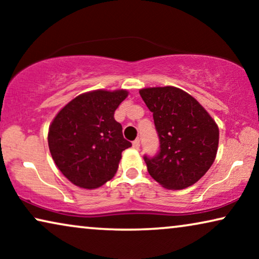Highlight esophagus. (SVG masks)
Listing matches in <instances>:
<instances>
[{
	"instance_id": "34e87169",
	"label": "esophagus",
	"mask_w": 259,
	"mask_h": 259,
	"mask_svg": "<svg viewBox=\"0 0 259 259\" xmlns=\"http://www.w3.org/2000/svg\"><path fill=\"white\" fill-rule=\"evenodd\" d=\"M132 145H133V148H136V150H139V147H140V140H139V139L134 140Z\"/></svg>"
}]
</instances>
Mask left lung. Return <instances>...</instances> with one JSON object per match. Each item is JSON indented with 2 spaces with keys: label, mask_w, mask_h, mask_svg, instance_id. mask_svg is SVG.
<instances>
[{
  "label": "left lung",
  "mask_w": 259,
  "mask_h": 259,
  "mask_svg": "<svg viewBox=\"0 0 259 259\" xmlns=\"http://www.w3.org/2000/svg\"><path fill=\"white\" fill-rule=\"evenodd\" d=\"M139 93L153 113L160 140L157 157H144L148 173L167 190L196 184L217 155L218 125L192 95L180 88L148 87Z\"/></svg>",
  "instance_id": "left-lung-1"
}]
</instances>
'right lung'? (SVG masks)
Here are the masks:
<instances>
[{"mask_svg":"<svg viewBox=\"0 0 259 259\" xmlns=\"http://www.w3.org/2000/svg\"><path fill=\"white\" fill-rule=\"evenodd\" d=\"M126 90H97L77 95L53 119L48 146L63 176L81 189H98L118 171L122 151L132 146L114 112Z\"/></svg>","mask_w":259,"mask_h":259,"instance_id":"1","label":"right lung"}]
</instances>
